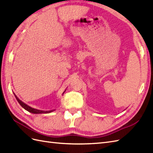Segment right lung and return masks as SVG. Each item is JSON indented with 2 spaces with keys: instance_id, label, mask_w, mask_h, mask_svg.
Wrapping results in <instances>:
<instances>
[{
  "instance_id": "1",
  "label": "right lung",
  "mask_w": 153,
  "mask_h": 153,
  "mask_svg": "<svg viewBox=\"0 0 153 153\" xmlns=\"http://www.w3.org/2000/svg\"><path fill=\"white\" fill-rule=\"evenodd\" d=\"M64 91V92H65ZM64 92L63 93V95L64 94ZM14 96L16 98L17 101H18V103L20 104V105L24 108V109H25L26 111H29V113H33V114H42V113H52V112H53V111L55 110H50V111H42V110H38V109H36V108H34L33 107H30V106H29V105H27V104H25V103H23L22 101L20 100L19 98L17 97L16 96V94H14Z\"/></svg>"
}]
</instances>
